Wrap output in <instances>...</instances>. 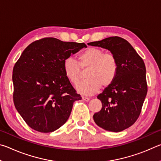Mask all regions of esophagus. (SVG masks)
Returning <instances> with one entry per match:
<instances>
[{
  "mask_svg": "<svg viewBox=\"0 0 161 161\" xmlns=\"http://www.w3.org/2000/svg\"><path fill=\"white\" fill-rule=\"evenodd\" d=\"M82 99L84 101H85V102H89V100H90V98L89 97H82Z\"/></svg>",
  "mask_w": 161,
  "mask_h": 161,
  "instance_id": "obj_1",
  "label": "esophagus"
}]
</instances>
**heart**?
I'll list each match as a JSON object with an SVG mask.
<instances>
[{
	"mask_svg": "<svg viewBox=\"0 0 161 161\" xmlns=\"http://www.w3.org/2000/svg\"><path fill=\"white\" fill-rule=\"evenodd\" d=\"M81 69L86 70V80L79 83L77 89L84 95L97 93L102 86L107 88L116 80L119 62L116 55L99 47L86 49L79 56L78 62L72 57L63 61V70L71 83L77 84L81 75Z\"/></svg>",
	"mask_w": 161,
	"mask_h": 161,
	"instance_id": "heart-1",
	"label": "heart"
}]
</instances>
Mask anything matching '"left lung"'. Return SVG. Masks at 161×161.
Listing matches in <instances>:
<instances>
[{"label": "left lung", "mask_w": 161, "mask_h": 161, "mask_svg": "<svg viewBox=\"0 0 161 161\" xmlns=\"http://www.w3.org/2000/svg\"><path fill=\"white\" fill-rule=\"evenodd\" d=\"M88 45L107 49L118 59V75L114 82L97 96L102 108L93 118L103 129L121 131L132 126L141 114L148 91L145 64L124 38L109 37Z\"/></svg>", "instance_id": "8db88e82"}]
</instances>
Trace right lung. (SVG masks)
I'll list each match as a JSON object with an SVG mask.
<instances>
[{"instance_id":"obj_1","label":"right lung","mask_w":161,"mask_h":161,"mask_svg":"<svg viewBox=\"0 0 161 161\" xmlns=\"http://www.w3.org/2000/svg\"><path fill=\"white\" fill-rule=\"evenodd\" d=\"M82 43L45 37L27 47L13 70V102L25 123L50 133L66 123L81 97L66 77L63 61L86 47Z\"/></svg>"}]
</instances>
